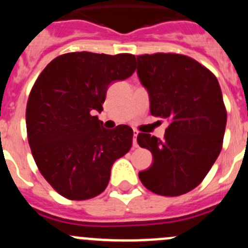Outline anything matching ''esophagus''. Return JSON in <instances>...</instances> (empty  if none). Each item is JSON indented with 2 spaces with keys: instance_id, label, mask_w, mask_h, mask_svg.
I'll list each match as a JSON object with an SVG mask.
<instances>
[{
  "instance_id": "34e87169",
  "label": "esophagus",
  "mask_w": 248,
  "mask_h": 248,
  "mask_svg": "<svg viewBox=\"0 0 248 248\" xmlns=\"http://www.w3.org/2000/svg\"><path fill=\"white\" fill-rule=\"evenodd\" d=\"M137 136H138V131H137V129H133V146L134 148H137V146H138V144H137Z\"/></svg>"
}]
</instances>
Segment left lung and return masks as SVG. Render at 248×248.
Here are the masks:
<instances>
[{
	"label": "left lung",
	"instance_id": "8db88e82",
	"mask_svg": "<svg viewBox=\"0 0 248 248\" xmlns=\"http://www.w3.org/2000/svg\"><path fill=\"white\" fill-rule=\"evenodd\" d=\"M137 62L151 115L170 120L163 139L148 133L137 137L154 158L148 170L139 172V179L157 195H183L202 182L222 150L227 110L219 83L186 55L143 54L137 55Z\"/></svg>",
	"mask_w": 248,
	"mask_h": 248
}]
</instances>
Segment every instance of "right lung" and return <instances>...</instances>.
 I'll use <instances>...</instances> for the list:
<instances>
[{
  "label": "right lung",
  "mask_w": 248,
  "mask_h": 248,
  "mask_svg": "<svg viewBox=\"0 0 248 248\" xmlns=\"http://www.w3.org/2000/svg\"><path fill=\"white\" fill-rule=\"evenodd\" d=\"M134 60L128 53H66L43 69L31 90L26 131L33 160L52 188L69 200L102 194L114 162L131 149V127L105 129L93 115L103 110L110 83L134 73Z\"/></svg>",
  "instance_id": "obj_1"
}]
</instances>
